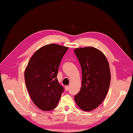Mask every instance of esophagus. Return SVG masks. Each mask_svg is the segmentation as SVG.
Instances as JSON below:
<instances>
[{
  "label": "esophagus",
  "instance_id": "34e87169",
  "mask_svg": "<svg viewBox=\"0 0 133 133\" xmlns=\"http://www.w3.org/2000/svg\"><path fill=\"white\" fill-rule=\"evenodd\" d=\"M64 89H65V90H66V91H67V90H69V87L68 86H66L64 87Z\"/></svg>",
  "mask_w": 133,
  "mask_h": 133
}]
</instances>
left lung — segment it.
<instances>
[{
    "label": "left lung",
    "instance_id": "left-lung-1",
    "mask_svg": "<svg viewBox=\"0 0 133 133\" xmlns=\"http://www.w3.org/2000/svg\"><path fill=\"white\" fill-rule=\"evenodd\" d=\"M74 51L81 66L82 86L74 96L78 106L90 111L99 106L109 91L111 74L106 56L93 47L75 49Z\"/></svg>",
    "mask_w": 133,
    "mask_h": 133
}]
</instances>
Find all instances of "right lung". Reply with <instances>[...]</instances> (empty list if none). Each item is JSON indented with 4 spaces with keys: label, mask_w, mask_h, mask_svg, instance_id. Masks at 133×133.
I'll use <instances>...</instances> for the list:
<instances>
[{
    "label": "right lung",
    "mask_w": 133,
    "mask_h": 133,
    "mask_svg": "<svg viewBox=\"0 0 133 133\" xmlns=\"http://www.w3.org/2000/svg\"><path fill=\"white\" fill-rule=\"evenodd\" d=\"M67 50V47L56 44L42 47L32 55L25 70V83L30 98L43 111L54 109L64 91L56 77Z\"/></svg>",
    "instance_id": "right-lung-1"
}]
</instances>
